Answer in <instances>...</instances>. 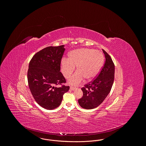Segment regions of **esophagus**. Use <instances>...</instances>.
<instances>
[{
    "instance_id": "1",
    "label": "esophagus",
    "mask_w": 146,
    "mask_h": 146,
    "mask_svg": "<svg viewBox=\"0 0 146 146\" xmlns=\"http://www.w3.org/2000/svg\"><path fill=\"white\" fill-rule=\"evenodd\" d=\"M70 90H71L72 91H75V90H76V88L73 87H70Z\"/></svg>"
}]
</instances>
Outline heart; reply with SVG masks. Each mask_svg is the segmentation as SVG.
Segmentation results:
<instances>
[{
  "label": "heart",
  "mask_w": 146,
  "mask_h": 146,
  "mask_svg": "<svg viewBox=\"0 0 146 146\" xmlns=\"http://www.w3.org/2000/svg\"><path fill=\"white\" fill-rule=\"evenodd\" d=\"M104 63L103 54L94 49L81 48L71 51L68 58H63L60 62L61 71L66 78H69L75 71H77L71 76L68 83L72 86L79 84L84 79L91 80L99 74Z\"/></svg>",
  "instance_id": "heart-1"
}]
</instances>
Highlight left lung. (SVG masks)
Masks as SVG:
<instances>
[{
    "instance_id": "obj_1",
    "label": "left lung",
    "mask_w": 146,
    "mask_h": 146,
    "mask_svg": "<svg viewBox=\"0 0 146 146\" xmlns=\"http://www.w3.org/2000/svg\"><path fill=\"white\" fill-rule=\"evenodd\" d=\"M102 51L106 62L100 74L95 79L82 88L83 95L78 100V103L84 109H94L99 106L109 94L113 83L114 64L110 56L104 50Z\"/></svg>"
}]
</instances>
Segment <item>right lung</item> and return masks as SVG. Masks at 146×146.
<instances>
[{"label": "right lung", "instance_id": "obj_1", "mask_svg": "<svg viewBox=\"0 0 146 146\" xmlns=\"http://www.w3.org/2000/svg\"><path fill=\"white\" fill-rule=\"evenodd\" d=\"M64 46L46 47L35 54L29 63L27 79L30 91L37 103L47 110L58 107L64 94L70 89L69 86H54L66 83L60 72Z\"/></svg>", "mask_w": 146, "mask_h": 146}]
</instances>
